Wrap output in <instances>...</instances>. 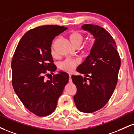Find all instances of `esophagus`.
Returning <instances> with one entry per match:
<instances>
[{"label":"esophagus","mask_w":134,"mask_h":134,"mask_svg":"<svg viewBox=\"0 0 134 134\" xmlns=\"http://www.w3.org/2000/svg\"><path fill=\"white\" fill-rule=\"evenodd\" d=\"M71 76H72L71 74H69V82H70V83H71L72 82Z\"/></svg>","instance_id":"34e87169"}]
</instances>
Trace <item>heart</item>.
Returning <instances> with one entry per match:
<instances>
[{
    "label": "heart",
    "instance_id": "heart-1",
    "mask_svg": "<svg viewBox=\"0 0 134 134\" xmlns=\"http://www.w3.org/2000/svg\"><path fill=\"white\" fill-rule=\"evenodd\" d=\"M69 38L72 46L77 48L81 46L85 37L84 35L81 32L78 31H74L69 34ZM93 43H94V41L93 40L91 41L88 43H87L86 46L85 47V51L87 52L91 51L92 47L93 46ZM51 53L52 55L53 56L55 55V52L54 49V42H53L51 46ZM78 63L79 60H77V59H66V60L60 63V68L62 70H65V71L70 72L74 70L75 66L78 64Z\"/></svg>",
    "mask_w": 134,
    "mask_h": 134
}]
</instances>
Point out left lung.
<instances>
[{"label": "left lung", "mask_w": 134, "mask_h": 134, "mask_svg": "<svg viewBox=\"0 0 134 134\" xmlns=\"http://www.w3.org/2000/svg\"><path fill=\"white\" fill-rule=\"evenodd\" d=\"M81 28L93 35L95 42L89 55L77 69L85 77L72 75L77 87L74 100L80 112L92 113L104 107L112 96L118 80L120 59L115 41L105 29L92 24H84Z\"/></svg>", "instance_id": "left-lung-1"}]
</instances>
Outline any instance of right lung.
I'll return each instance as SVG.
<instances>
[{
    "label": "right lung",
    "mask_w": 134,
    "mask_h": 134,
    "mask_svg": "<svg viewBox=\"0 0 134 134\" xmlns=\"http://www.w3.org/2000/svg\"><path fill=\"white\" fill-rule=\"evenodd\" d=\"M67 29L50 25L29 30L19 41L13 56L11 67L14 91L24 105L40 117L54 112L69 81V74L62 71L50 80L44 79L45 74L49 75L47 70L52 74L57 69L51 53L52 41Z\"/></svg>",
    "instance_id": "add662e5"
}]
</instances>
